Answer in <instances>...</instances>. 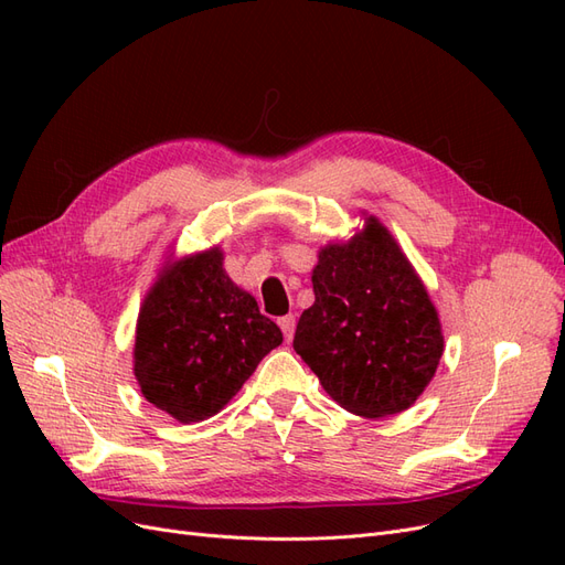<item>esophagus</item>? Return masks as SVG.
<instances>
[{
	"label": "esophagus",
	"mask_w": 565,
	"mask_h": 565,
	"mask_svg": "<svg viewBox=\"0 0 565 565\" xmlns=\"http://www.w3.org/2000/svg\"><path fill=\"white\" fill-rule=\"evenodd\" d=\"M278 324H280V330H282V334H285V339L289 341L295 337V328H297V318L289 313V316H282L280 320H278Z\"/></svg>",
	"instance_id": "obj_1"
}]
</instances>
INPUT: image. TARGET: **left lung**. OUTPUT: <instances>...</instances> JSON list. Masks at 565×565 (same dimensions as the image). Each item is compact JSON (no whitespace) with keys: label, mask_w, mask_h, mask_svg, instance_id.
I'll list each match as a JSON object with an SVG mask.
<instances>
[{"label":"left lung","mask_w":565,"mask_h":565,"mask_svg":"<svg viewBox=\"0 0 565 565\" xmlns=\"http://www.w3.org/2000/svg\"><path fill=\"white\" fill-rule=\"evenodd\" d=\"M316 301L297 322L295 351L353 415L388 417L415 405L443 355L436 306L377 216L349 241L320 247Z\"/></svg>","instance_id":"obj_1"}]
</instances>
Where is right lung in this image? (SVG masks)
<instances>
[{"label": "right lung", "mask_w": 565, "mask_h": 565, "mask_svg": "<svg viewBox=\"0 0 565 565\" xmlns=\"http://www.w3.org/2000/svg\"><path fill=\"white\" fill-rule=\"evenodd\" d=\"M282 332L210 247L169 259L141 303L134 377L143 398L181 424L214 417L252 377Z\"/></svg>", "instance_id": "add662e5"}]
</instances>
